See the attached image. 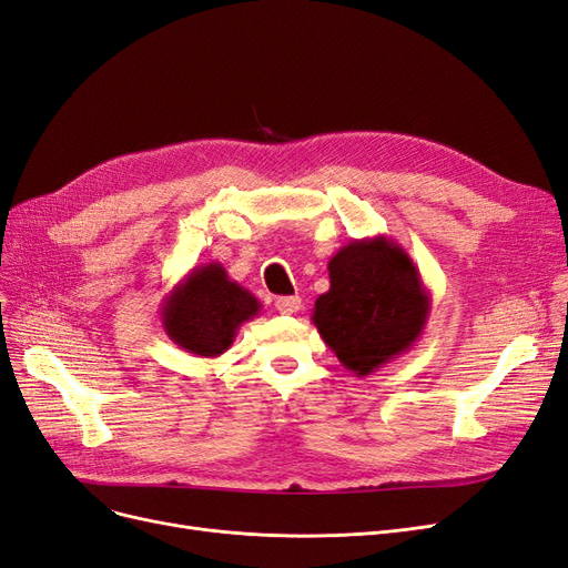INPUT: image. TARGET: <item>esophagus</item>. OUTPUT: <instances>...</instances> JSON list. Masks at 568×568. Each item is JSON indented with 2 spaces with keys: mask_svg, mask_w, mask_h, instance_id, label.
Masks as SVG:
<instances>
[{
  "mask_svg": "<svg viewBox=\"0 0 568 568\" xmlns=\"http://www.w3.org/2000/svg\"><path fill=\"white\" fill-rule=\"evenodd\" d=\"M275 307L282 312V314H296L301 310V298L298 296H280L275 301Z\"/></svg>",
  "mask_w": 568,
  "mask_h": 568,
  "instance_id": "1",
  "label": "esophagus"
}]
</instances>
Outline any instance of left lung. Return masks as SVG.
<instances>
[{"label":"left lung","instance_id":"1","mask_svg":"<svg viewBox=\"0 0 568 568\" xmlns=\"http://www.w3.org/2000/svg\"><path fill=\"white\" fill-rule=\"evenodd\" d=\"M328 277L312 324L347 371L371 375L417 343L430 296L398 242L387 235L352 240L328 261Z\"/></svg>","mask_w":568,"mask_h":568}]
</instances>
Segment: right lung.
<instances>
[{
  "label": "right lung",
  "mask_w": 568,
  "mask_h": 568,
  "mask_svg": "<svg viewBox=\"0 0 568 568\" xmlns=\"http://www.w3.org/2000/svg\"><path fill=\"white\" fill-rule=\"evenodd\" d=\"M261 312V303L229 277L221 263L193 267L161 305L168 337L184 352L214 358L235 343L240 326Z\"/></svg>",
  "instance_id": "1"
}]
</instances>
